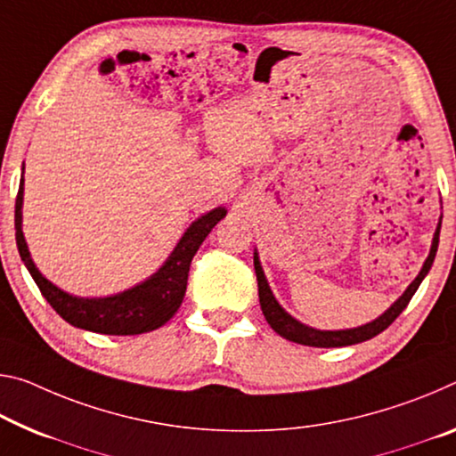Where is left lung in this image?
<instances>
[{
    "mask_svg": "<svg viewBox=\"0 0 456 456\" xmlns=\"http://www.w3.org/2000/svg\"><path fill=\"white\" fill-rule=\"evenodd\" d=\"M438 235H440V227L436 229L435 240H432L430 256L426 257V262L422 265L420 273H418V278L411 281V284L408 286V290L400 296V300H397L386 314H381L379 319H375L373 322L363 324V327H357V329H346V330H316V329L306 327V324H302L298 321H294L292 316L278 305L276 298H273V294L270 290V286H267L265 276L262 272V265H259V259L256 254L254 265H256V276H257L259 305H262V313L265 316V321L270 322V327L276 330L280 337H284L292 343L308 345V346H345V345H355V343L367 341V338H373L375 335H379L381 330H386L389 324H392L397 316L402 314V310L408 306L411 296L416 294L418 286L422 284L424 276L432 267V262H435V256L438 249Z\"/></svg>",
    "mask_w": 456,
    "mask_h": 456,
    "instance_id": "1",
    "label": "left lung"
}]
</instances>
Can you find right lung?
<instances>
[{"label":"right lung","instance_id":"1","mask_svg":"<svg viewBox=\"0 0 456 456\" xmlns=\"http://www.w3.org/2000/svg\"><path fill=\"white\" fill-rule=\"evenodd\" d=\"M21 199H24V178H21L16 197V243L21 262L26 264L48 305L64 321L72 327L101 332V335H142V332H150L168 322L183 305L194 254L205 241V237L211 233V229L227 213L225 208L219 207L194 221L186 229L176 249L172 251L168 262L143 284L110 296V298H77V296H70L50 284L32 264L24 233H21Z\"/></svg>","mask_w":456,"mask_h":456}]
</instances>
